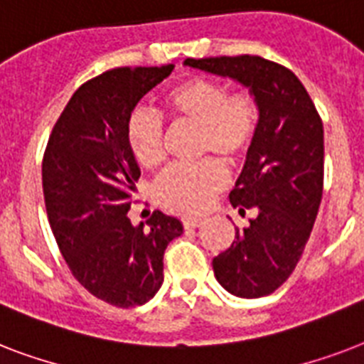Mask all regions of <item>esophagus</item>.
Instances as JSON below:
<instances>
[{
  "instance_id": "obj_1",
  "label": "esophagus",
  "mask_w": 364,
  "mask_h": 364,
  "mask_svg": "<svg viewBox=\"0 0 364 364\" xmlns=\"http://www.w3.org/2000/svg\"><path fill=\"white\" fill-rule=\"evenodd\" d=\"M202 225L200 219H183V227L185 228H198Z\"/></svg>"
}]
</instances>
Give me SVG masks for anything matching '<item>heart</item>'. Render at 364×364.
Wrapping results in <instances>:
<instances>
[{
  "label": "heart",
  "mask_w": 364,
  "mask_h": 364,
  "mask_svg": "<svg viewBox=\"0 0 364 364\" xmlns=\"http://www.w3.org/2000/svg\"><path fill=\"white\" fill-rule=\"evenodd\" d=\"M162 107L173 121L198 128V154L213 153L236 164L253 147L259 132V104L247 90L228 92L227 85L194 77L170 88ZM164 126L151 111H134L126 124V145L137 164L156 168L164 159ZM227 185L219 160L205 159L191 166H171L154 185V198L166 210L200 215Z\"/></svg>",
  "instance_id": "obj_1"
}]
</instances>
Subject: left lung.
<instances>
[{"label": "left lung", "mask_w": 364, "mask_h": 364, "mask_svg": "<svg viewBox=\"0 0 364 364\" xmlns=\"http://www.w3.org/2000/svg\"><path fill=\"white\" fill-rule=\"evenodd\" d=\"M188 68L228 77L259 104V132L230 204L255 210L232 245L213 259L230 294L259 299L287 282L310 238L323 196V122L293 71L260 56L187 58Z\"/></svg>", "instance_id": "1"}]
</instances>
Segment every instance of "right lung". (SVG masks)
Returning <instances> with one entry per match:
<instances>
[{"instance_id":"add662e5","label":"right lung","mask_w":364,"mask_h":364,"mask_svg":"<svg viewBox=\"0 0 364 364\" xmlns=\"http://www.w3.org/2000/svg\"><path fill=\"white\" fill-rule=\"evenodd\" d=\"M171 70L117 68L85 82L54 124L43 159V194L60 253L88 293L119 308L159 293L166 247L183 234L181 221L162 211L151 215L149 228L126 215L141 173L126 145V124Z\"/></svg>"}]
</instances>
